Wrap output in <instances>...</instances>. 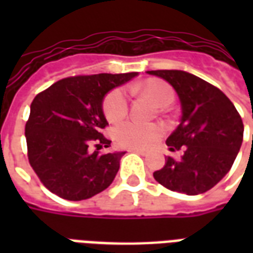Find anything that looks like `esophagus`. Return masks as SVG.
<instances>
[{
	"label": "esophagus",
	"mask_w": 253,
	"mask_h": 253,
	"mask_svg": "<svg viewBox=\"0 0 253 253\" xmlns=\"http://www.w3.org/2000/svg\"><path fill=\"white\" fill-rule=\"evenodd\" d=\"M131 152H134V153H138L139 156H148V152H145V150H139V149H132Z\"/></svg>",
	"instance_id": "obj_1"
}]
</instances>
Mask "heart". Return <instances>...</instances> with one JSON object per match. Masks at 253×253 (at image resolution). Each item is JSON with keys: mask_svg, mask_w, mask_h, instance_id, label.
Here are the masks:
<instances>
[{"mask_svg": "<svg viewBox=\"0 0 253 253\" xmlns=\"http://www.w3.org/2000/svg\"><path fill=\"white\" fill-rule=\"evenodd\" d=\"M139 92L148 94L160 108L169 107L175 100V90L169 84L159 78H149L137 86ZM103 112L110 123L122 121L128 112V99L123 88H115L107 93L103 101ZM116 142L123 148L148 149L163 135V127L156 123H138L127 121L118 125L114 131Z\"/></svg>", "mask_w": 253, "mask_h": 253, "instance_id": "b5f03b06", "label": "heart"}]
</instances>
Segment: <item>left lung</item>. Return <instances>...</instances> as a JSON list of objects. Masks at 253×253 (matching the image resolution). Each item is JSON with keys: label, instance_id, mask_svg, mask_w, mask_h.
Instances as JSON below:
<instances>
[{"label": "left lung", "instance_id": "8db88e82", "mask_svg": "<svg viewBox=\"0 0 253 253\" xmlns=\"http://www.w3.org/2000/svg\"><path fill=\"white\" fill-rule=\"evenodd\" d=\"M175 88L181 103V123L167 139L170 152L154 179L168 190L198 195L217 184L233 165L243 142L244 125L233 103L221 89L181 70L148 72Z\"/></svg>", "mask_w": 253, "mask_h": 253}]
</instances>
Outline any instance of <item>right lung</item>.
Returning <instances> with one entry per match:
<instances>
[{
    "label": "right lung",
    "mask_w": 253,
    "mask_h": 253,
    "mask_svg": "<svg viewBox=\"0 0 253 253\" xmlns=\"http://www.w3.org/2000/svg\"><path fill=\"white\" fill-rule=\"evenodd\" d=\"M137 73L80 74L62 78L35 96L25 123L28 161L47 190L67 201H83L115 179L123 152L100 153L111 141L103 99ZM93 146L94 152H90Z\"/></svg>",
    "instance_id": "right-lung-1"
}]
</instances>
